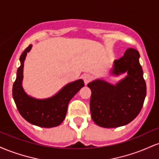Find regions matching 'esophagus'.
<instances>
[{
  "label": "esophagus",
  "mask_w": 159,
  "mask_h": 159,
  "mask_svg": "<svg viewBox=\"0 0 159 159\" xmlns=\"http://www.w3.org/2000/svg\"><path fill=\"white\" fill-rule=\"evenodd\" d=\"M82 78H83V80L84 81L85 84H87L92 81L93 79V76L91 75L90 74H88V73L84 74L83 75H82Z\"/></svg>",
  "instance_id": "1"
}]
</instances>
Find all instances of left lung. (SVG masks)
I'll list each match as a JSON object with an SVG mask.
<instances>
[{
	"label": "left lung",
	"instance_id": "obj_1",
	"mask_svg": "<svg viewBox=\"0 0 159 159\" xmlns=\"http://www.w3.org/2000/svg\"><path fill=\"white\" fill-rule=\"evenodd\" d=\"M139 52L128 48L124 56L115 60L111 73L127 72L116 85L96 80L87 86L91 90L90 112L93 121L104 128H116L132 122L139 114L147 95V86L139 62Z\"/></svg>",
	"mask_w": 159,
	"mask_h": 159
}]
</instances>
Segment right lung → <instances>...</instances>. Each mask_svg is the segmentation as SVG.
<instances>
[{"instance_id":"add662e5","label":"right lung","mask_w":159,"mask_h":159,"mask_svg":"<svg viewBox=\"0 0 159 159\" xmlns=\"http://www.w3.org/2000/svg\"><path fill=\"white\" fill-rule=\"evenodd\" d=\"M32 45L24 51L20 57L21 66L12 87V96L18 111L25 120L33 125L43 128L59 125L65 119L69 101L80 89L84 86L80 79L66 85L58 93L46 99H36L27 96L24 91L21 81L23 78L24 61Z\"/></svg>"}]
</instances>
